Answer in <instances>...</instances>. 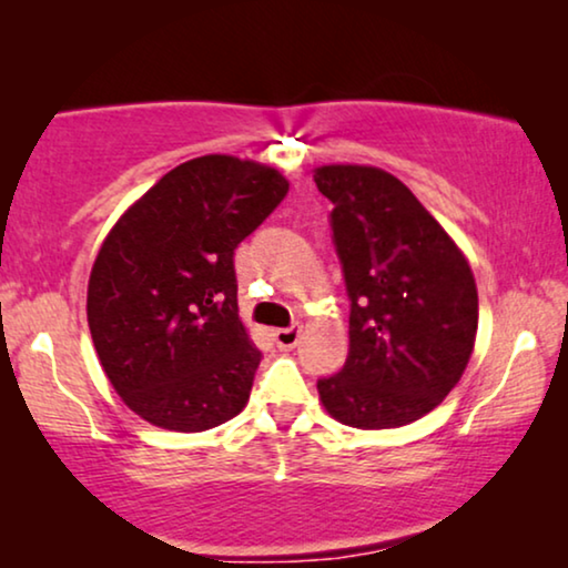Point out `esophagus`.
I'll list each match as a JSON object with an SVG mask.
<instances>
[{"instance_id": "34e87169", "label": "esophagus", "mask_w": 568, "mask_h": 568, "mask_svg": "<svg viewBox=\"0 0 568 568\" xmlns=\"http://www.w3.org/2000/svg\"><path fill=\"white\" fill-rule=\"evenodd\" d=\"M300 336H302V325H290V328H278L274 333V341L278 348H294L300 344Z\"/></svg>"}]
</instances>
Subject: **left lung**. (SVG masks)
I'll use <instances>...</instances> for the list:
<instances>
[{
    "label": "left lung",
    "instance_id": "1",
    "mask_svg": "<svg viewBox=\"0 0 568 568\" xmlns=\"http://www.w3.org/2000/svg\"><path fill=\"white\" fill-rule=\"evenodd\" d=\"M317 191L348 294V356L317 379L323 406L356 429L422 418L463 377L478 331L476 278L414 193L377 168L325 165Z\"/></svg>",
    "mask_w": 568,
    "mask_h": 568
}]
</instances>
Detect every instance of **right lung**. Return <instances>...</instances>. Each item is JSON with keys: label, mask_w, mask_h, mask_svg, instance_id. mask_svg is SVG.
Instances as JSON below:
<instances>
[{"label": "right lung", "mask_w": 568, "mask_h": 568, "mask_svg": "<svg viewBox=\"0 0 568 568\" xmlns=\"http://www.w3.org/2000/svg\"><path fill=\"white\" fill-rule=\"evenodd\" d=\"M290 183L206 154L162 175L105 237L88 286L92 344L123 403L170 432L245 408L261 352L237 315L235 247Z\"/></svg>", "instance_id": "1"}]
</instances>
